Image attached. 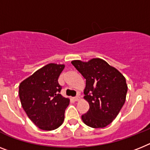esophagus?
<instances>
[{
    "label": "esophagus",
    "instance_id": "obj_1",
    "mask_svg": "<svg viewBox=\"0 0 150 150\" xmlns=\"http://www.w3.org/2000/svg\"><path fill=\"white\" fill-rule=\"evenodd\" d=\"M74 100H75V101H79V100H81V98H80V96H79V95H78V96H76L74 98Z\"/></svg>",
    "mask_w": 150,
    "mask_h": 150
}]
</instances>
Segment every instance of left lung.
<instances>
[{
  "label": "left lung",
  "instance_id": "8db88e82",
  "mask_svg": "<svg viewBox=\"0 0 150 150\" xmlns=\"http://www.w3.org/2000/svg\"><path fill=\"white\" fill-rule=\"evenodd\" d=\"M71 64L86 80L84 98L90 108L81 116L83 122L92 128L105 127L115 119L125 103V77L99 58L88 62L73 60Z\"/></svg>",
  "mask_w": 150,
  "mask_h": 150
}]
</instances>
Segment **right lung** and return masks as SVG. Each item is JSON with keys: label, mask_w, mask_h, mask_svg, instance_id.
<instances>
[{"label": "right lung", "mask_w": 150, "mask_h": 150, "mask_svg": "<svg viewBox=\"0 0 150 150\" xmlns=\"http://www.w3.org/2000/svg\"><path fill=\"white\" fill-rule=\"evenodd\" d=\"M64 64L50 63L24 79L19 86L21 105L33 123L43 130H53L62 124L69 98L59 94L58 79Z\"/></svg>", "instance_id": "add662e5"}]
</instances>
